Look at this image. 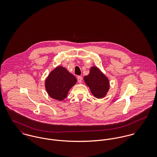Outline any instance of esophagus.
<instances>
[{
  "label": "esophagus",
  "mask_w": 157,
  "mask_h": 157,
  "mask_svg": "<svg viewBox=\"0 0 157 157\" xmlns=\"http://www.w3.org/2000/svg\"><path fill=\"white\" fill-rule=\"evenodd\" d=\"M82 80H83V78L81 76H78L77 77V80H78V83H82Z\"/></svg>",
  "instance_id": "esophagus-1"
}]
</instances>
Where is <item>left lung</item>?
<instances>
[{
    "label": "left lung",
    "instance_id": "obj_1",
    "mask_svg": "<svg viewBox=\"0 0 157 157\" xmlns=\"http://www.w3.org/2000/svg\"><path fill=\"white\" fill-rule=\"evenodd\" d=\"M86 84L89 86L92 94L97 98L104 97L109 88L108 78L97 67L90 69L89 75L84 77Z\"/></svg>",
    "mask_w": 157,
    "mask_h": 157
}]
</instances>
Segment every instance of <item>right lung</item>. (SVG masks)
<instances>
[{"label": "right lung", "instance_id": "obj_1", "mask_svg": "<svg viewBox=\"0 0 157 157\" xmlns=\"http://www.w3.org/2000/svg\"><path fill=\"white\" fill-rule=\"evenodd\" d=\"M76 82V78L67 69L58 67L48 75L45 81V88L51 98L62 101L67 97L69 90Z\"/></svg>", "mask_w": 157, "mask_h": 157}]
</instances>
